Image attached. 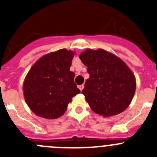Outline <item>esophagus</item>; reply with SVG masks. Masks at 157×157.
I'll use <instances>...</instances> for the list:
<instances>
[{
    "instance_id": "esophagus-1",
    "label": "esophagus",
    "mask_w": 157,
    "mask_h": 157,
    "mask_svg": "<svg viewBox=\"0 0 157 157\" xmlns=\"http://www.w3.org/2000/svg\"><path fill=\"white\" fill-rule=\"evenodd\" d=\"M83 88H84V86H83V85H80V86H78V89H79V90H80V91L82 90Z\"/></svg>"
}]
</instances>
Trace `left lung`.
I'll return each mask as SVG.
<instances>
[{"instance_id":"left-lung-1","label":"left lung","mask_w":157,"mask_h":157,"mask_svg":"<svg viewBox=\"0 0 157 157\" xmlns=\"http://www.w3.org/2000/svg\"><path fill=\"white\" fill-rule=\"evenodd\" d=\"M90 78L82 94L95 113L104 117L116 116L127 109L136 90L134 75L114 54L86 49L79 56Z\"/></svg>"}]
</instances>
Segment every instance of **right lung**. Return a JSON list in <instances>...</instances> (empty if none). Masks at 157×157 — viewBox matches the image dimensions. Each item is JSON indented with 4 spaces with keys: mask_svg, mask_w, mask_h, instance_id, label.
I'll use <instances>...</instances> for the list:
<instances>
[{
    "mask_svg": "<svg viewBox=\"0 0 157 157\" xmlns=\"http://www.w3.org/2000/svg\"><path fill=\"white\" fill-rule=\"evenodd\" d=\"M75 52L67 49L48 53L37 59L23 82V95L30 110L40 117L54 120L66 112L80 90L70 71Z\"/></svg>",
    "mask_w": 157,
    "mask_h": 157,
    "instance_id": "1",
    "label": "right lung"
}]
</instances>
